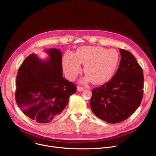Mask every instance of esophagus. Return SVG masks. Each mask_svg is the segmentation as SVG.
<instances>
[{
  "mask_svg": "<svg viewBox=\"0 0 156 156\" xmlns=\"http://www.w3.org/2000/svg\"><path fill=\"white\" fill-rule=\"evenodd\" d=\"M83 90H84V87H81V86H80L77 87V91H78L81 92V91H83Z\"/></svg>",
  "mask_w": 156,
  "mask_h": 156,
  "instance_id": "obj_1",
  "label": "esophagus"
}]
</instances>
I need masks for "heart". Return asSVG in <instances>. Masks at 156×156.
Listing matches in <instances>:
<instances>
[{"label":"heart","mask_w":156,"mask_h":156,"mask_svg":"<svg viewBox=\"0 0 156 156\" xmlns=\"http://www.w3.org/2000/svg\"><path fill=\"white\" fill-rule=\"evenodd\" d=\"M120 60V55L115 49H107L101 46H82L73 54H65L63 68L69 80H75L84 66L86 76L84 82L91 81L97 85L108 82L114 76Z\"/></svg>","instance_id":"1"}]
</instances>
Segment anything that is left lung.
I'll use <instances>...</instances> for the list:
<instances>
[{
  "instance_id": "1",
  "label": "left lung",
  "mask_w": 156,
  "mask_h": 156,
  "mask_svg": "<svg viewBox=\"0 0 156 156\" xmlns=\"http://www.w3.org/2000/svg\"><path fill=\"white\" fill-rule=\"evenodd\" d=\"M119 69L108 82L92 90L90 106L99 119L117 123L128 119L140 106L143 96V69L133 54L120 49Z\"/></svg>"
}]
</instances>
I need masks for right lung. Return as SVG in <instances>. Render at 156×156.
<instances>
[{"label": "right lung", "instance_id": "obj_1", "mask_svg": "<svg viewBox=\"0 0 156 156\" xmlns=\"http://www.w3.org/2000/svg\"><path fill=\"white\" fill-rule=\"evenodd\" d=\"M42 60L29 55L18 69L15 100L25 115L40 123L51 122L59 117L75 93L76 86L62 76V52L52 48Z\"/></svg>", "mask_w": 156, "mask_h": 156}]
</instances>
